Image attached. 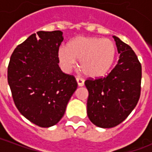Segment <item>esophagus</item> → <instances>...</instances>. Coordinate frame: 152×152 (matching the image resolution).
Listing matches in <instances>:
<instances>
[{"mask_svg":"<svg viewBox=\"0 0 152 152\" xmlns=\"http://www.w3.org/2000/svg\"><path fill=\"white\" fill-rule=\"evenodd\" d=\"M76 81H77V84L79 86H83L85 85V80L80 78V77H77L76 78Z\"/></svg>","mask_w":152,"mask_h":152,"instance_id":"1","label":"esophagus"}]
</instances>
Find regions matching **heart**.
I'll use <instances>...</instances> for the list:
<instances>
[{"label":"heart","mask_w":152,"mask_h":152,"mask_svg":"<svg viewBox=\"0 0 152 152\" xmlns=\"http://www.w3.org/2000/svg\"><path fill=\"white\" fill-rule=\"evenodd\" d=\"M58 60L65 71L76 66L80 59V67L89 77H99L112 68L116 56V47L107 38L79 37L58 50Z\"/></svg>","instance_id":"1"}]
</instances>
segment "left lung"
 <instances>
[{
  "label": "left lung",
  "mask_w": 152,
  "mask_h": 152,
  "mask_svg": "<svg viewBox=\"0 0 152 152\" xmlns=\"http://www.w3.org/2000/svg\"><path fill=\"white\" fill-rule=\"evenodd\" d=\"M120 59L105 77L87 79L88 117L96 126L112 128L124 121L134 109L141 94L142 66L129 45L113 36Z\"/></svg>",
  "instance_id": "8db88e82"
}]
</instances>
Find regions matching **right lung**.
Returning <instances> with one entry per match:
<instances>
[{
  "mask_svg": "<svg viewBox=\"0 0 152 152\" xmlns=\"http://www.w3.org/2000/svg\"><path fill=\"white\" fill-rule=\"evenodd\" d=\"M61 31H40L15 48L8 66V83L19 112L42 128L56 124L77 88L58 66Z\"/></svg>",
  "mask_w": 152,
  "mask_h": 152,
  "instance_id": "right-lung-1",
  "label": "right lung"
}]
</instances>
